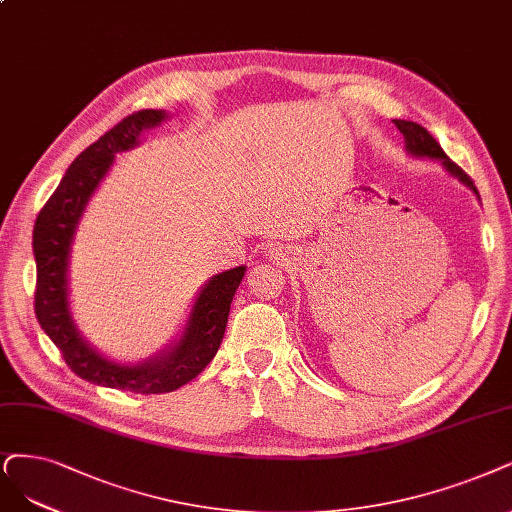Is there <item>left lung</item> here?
I'll return each instance as SVG.
<instances>
[{"mask_svg": "<svg viewBox=\"0 0 512 512\" xmlns=\"http://www.w3.org/2000/svg\"><path fill=\"white\" fill-rule=\"evenodd\" d=\"M394 124H396V128H399V130L403 132L407 154L418 156V158L439 160V162L445 166L447 173H451L453 177H458L464 185H468V187L472 189V192H475V194L479 196L477 187H475V183H472V179L464 173V170H462L456 162L449 160V156L441 149V145L437 143V139H434L424 126L415 124V122H407V120H394Z\"/></svg>", "mask_w": 512, "mask_h": 512, "instance_id": "8db88e82", "label": "left lung"}]
</instances>
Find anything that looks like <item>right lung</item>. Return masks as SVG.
<instances>
[{
	"label": "right lung",
	"mask_w": 512,
	"mask_h": 512,
	"mask_svg": "<svg viewBox=\"0 0 512 512\" xmlns=\"http://www.w3.org/2000/svg\"><path fill=\"white\" fill-rule=\"evenodd\" d=\"M166 113L143 109L126 116L120 124L86 147L67 168L59 187L35 219L33 255L37 266L35 316L54 346L61 350L69 369L90 384L120 388L135 394H164L192 382L213 361L225 333L230 304L244 266L221 272L206 282L177 344L139 365L107 361L94 350L75 327L67 299V266L75 227L84 208L107 175L118 151L139 143L145 128H154Z\"/></svg>",
	"instance_id": "obj_1"
}]
</instances>
